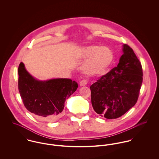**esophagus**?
I'll return each mask as SVG.
<instances>
[{
  "label": "esophagus",
  "instance_id": "34e87169",
  "mask_svg": "<svg viewBox=\"0 0 159 159\" xmlns=\"http://www.w3.org/2000/svg\"><path fill=\"white\" fill-rule=\"evenodd\" d=\"M88 84V81L86 80H83L80 82V85L81 86H84Z\"/></svg>",
  "mask_w": 159,
  "mask_h": 159
}]
</instances>
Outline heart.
<instances>
[{"mask_svg": "<svg viewBox=\"0 0 159 159\" xmlns=\"http://www.w3.org/2000/svg\"><path fill=\"white\" fill-rule=\"evenodd\" d=\"M79 57L87 59L84 71L88 75H95L103 72L111 64L113 59L112 51L107 46H90L79 51Z\"/></svg>", "mask_w": 159, "mask_h": 159, "instance_id": "1", "label": "heart"}]
</instances>
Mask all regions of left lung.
Masks as SVG:
<instances>
[{
	"label": "left lung",
	"mask_w": 159,
	"mask_h": 159,
	"mask_svg": "<svg viewBox=\"0 0 159 159\" xmlns=\"http://www.w3.org/2000/svg\"><path fill=\"white\" fill-rule=\"evenodd\" d=\"M117 67L100 77L90 87L94 111L107 119L118 118L138 100L143 82V69L134 50L123 45Z\"/></svg>",
	"instance_id": "8db88e82"
}]
</instances>
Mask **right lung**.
Returning <instances> with one entry per match:
<instances>
[{"mask_svg": "<svg viewBox=\"0 0 159 159\" xmlns=\"http://www.w3.org/2000/svg\"><path fill=\"white\" fill-rule=\"evenodd\" d=\"M18 89L25 108L40 119L55 120L60 117L66 99L78 88L75 81L67 78L39 81L18 67Z\"/></svg>", "mask_w": 159, "mask_h": 159, "instance_id": "add662e5", "label": "right lung"}]
</instances>
